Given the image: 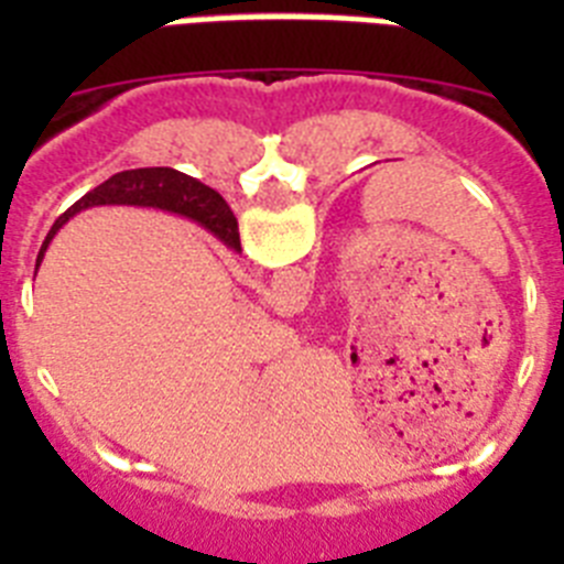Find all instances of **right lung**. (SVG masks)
Wrapping results in <instances>:
<instances>
[{
    "label": "right lung",
    "mask_w": 564,
    "mask_h": 564,
    "mask_svg": "<svg viewBox=\"0 0 564 564\" xmlns=\"http://www.w3.org/2000/svg\"><path fill=\"white\" fill-rule=\"evenodd\" d=\"M96 206H143V208H163V212L183 214L188 220L200 223L203 228L214 234V237L226 242L231 251H239V231L237 217L231 214L228 203L214 188L203 186L200 181H194L188 174L177 172V169H132V172H118L101 186L87 192L78 203L67 208L56 220V226L50 228L47 239H44L42 251H39L36 262H42L44 251H47L50 239L56 237L58 228L76 217L84 208Z\"/></svg>",
    "instance_id": "1"
}]
</instances>
